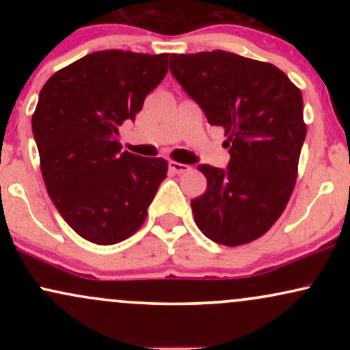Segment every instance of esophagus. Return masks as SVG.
Returning a JSON list of instances; mask_svg holds the SVG:
<instances>
[{"mask_svg": "<svg viewBox=\"0 0 350 350\" xmlns=\"http://www.w3.org/2000/svg\"><path fill=\"white\" fill-rule=\"evenodd\" d=\"M170 170L174 172V174H184V172H187L191 167H189L187 164H183L178 161H170Z\"/></svg>", "mask_w": 350, "mask_h": 350, "instance_id": "34e87169", "label": "esophagus"}]
</instances>
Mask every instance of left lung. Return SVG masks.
Returning <instances> with one entry per match:
<instances>
[{"mask_svg":"<svg viewBox=\"0 0 350 350\" xmlns=\"http://www.w3.org/2000/svg\"><path fill=\"white\" fill-rule=\"evenodd\" d=\"M170 70L208 123L226 130L227 170L200 164L207 189L191 200L212 242L237 247L270 230L286 207L306 138L303 95L273 64L227 51L171 54Z\"/></svg>","mask_w":350,"mask_h":350,"instance_id":"obj_1","label":"left lung"}]
</instances>
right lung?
<instances>
[{
  "instance_id": "add662e5",
  "label": "right lung",
  "mask_w": 350,
  "mask_h": 350,
  "mask_svg": "<svg viewBox=\"0 0 350 350\" xmlns=\"http://www.w3.org/2000/svg\"><path fill=\"white\" fill-rule=\"evenodd\" d=\"M170 54L98 51L44 83L33 135L47 194L82 239L113 245L143 226L167 161L122 151L118 126L135 120L167 72Z\"/></svg>"
}]
</instances>
